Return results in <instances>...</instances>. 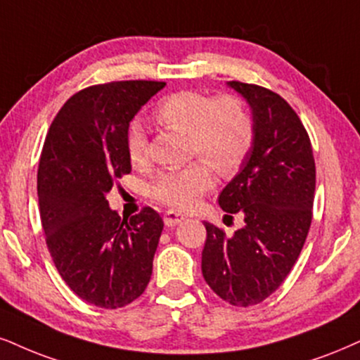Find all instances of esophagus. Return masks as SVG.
Instances as JSON below:
<instances>
[{"label": "esophagus", "instance_id": "1", "mask_svg": "<svg viewBox=\"0 0 360 360\" xmlns=\"http://www.w3.org/2000/svg\"><path fill=\"white\" fill-rule=\"evenodd\" d=\"M185 220V215H181L180 212L176 210H167L165 215H163V221H165L167 227H175V225L181 224Z\"/></svg>", "mask_w": 360, "mask_h": 360}]
</instances>
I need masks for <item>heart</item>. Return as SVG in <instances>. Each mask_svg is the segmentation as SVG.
Masks as SVG:
<instances>
[{
	"label": "heart",
	"instance_id": "heart-1",
	"mask_svg": "<svg viewBox=\"0 0 360 360\" xmlns=\"http://www.w3.org/2000/svg\"><path fill=\"white\" fill-rule=\"evenodd\" d=\"M155 120L168 130L187 133L190 157L202 158L179 170L160 173L150 188L155 200L180 210L193 207L214 187L208 165L220 175H230L254 143V122L242 100L232 95L212 98L195 90L175 91L157 105ZM127 155L131 167L148 165V141L139 125L128 130Z\"/></svg>",
	"mask_w": 360,
	"mask_h": 360
}]
</instances>
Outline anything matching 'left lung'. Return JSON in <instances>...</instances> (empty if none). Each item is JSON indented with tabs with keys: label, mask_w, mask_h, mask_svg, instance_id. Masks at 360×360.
I'll return each mask as SVG.
<instances>
[{
	"label": "left lung",
	"mask_w": 360,
	"mask_h": 360,
	"mask_svg": "<svg viewBox=\"0 0 360 360\" xmlns=\"http://www.w3.org/2000/svg\"><path fill=\"white\" fill-rule=\"evenodd\" d=\"M229 86L250 106L254 143L219 205L245 224L227 237L205 221L202 274L220 299L248 307L272 295L299 259L312 221L316 162L307 130L281 95L242 82Z\"/></svg>",
	"instance_id": "8db88e82"
}]
</instances>
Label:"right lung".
<instances>
[{
    "label": "right lung",
    "mask_w": 360,
    "mask_h": 360,
    "mask_svg": "<svg viewBox=\"0 0 360 360\" xmlns=\"http://www.w3.org/2000/svg\"><path fill=\"white\" fill-rule=\"evenodd\" d=\"M163 82H113L75 93L53 120L38 167L39 217L58 272L79 299L118 309L143 294L163 220L122 219L106 193L131 172L130 122Z\"/></svg>",
    "instance_id": "obj_1"
}]
</instances>
